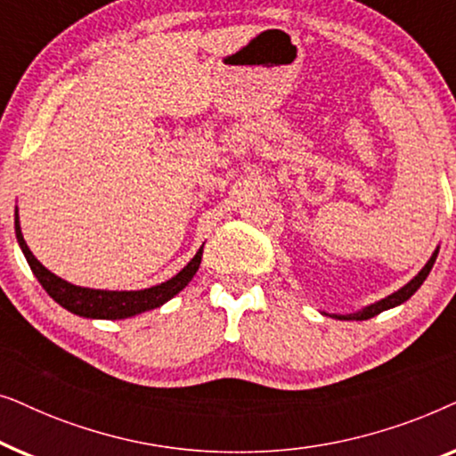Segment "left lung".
I'll return each instance as SVG.
<instances>
[{
	"label": "left lung",
	"mask_w": 456,
	"mask_h": 456,
	"mask_svg": "<svg viewBox=\"0 0 456 456\" xmlns=\"http://www.w3.org/2000/svg\"><path fill=\"white\" fill-rule=\"evenodd\" d=\"M436 257H438V251H434V255H432V257H429L428 264L423 265V270H421L419 273H417V276H415L413 280H411V282H409L407 286H403L401 290L392 292L390 297H386V298H382V301L370 305V307H365L363 311H357V314L338 315V320H357V322H361V320H370V317H376L378 314H382V311H386V309H392V307H396V305L404 303V301H407V298H411V297L415 295L417 289H419V286L423 284V280L428 278V273L432 272Z\"/></svg>",
	"instance_id": "obj_1"
}]
</instances>
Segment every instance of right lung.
I'll return each mask as SVG.
<instances>
[{
	"label": "right lung",
	"instance_id": "right-lung-1",
	"mask_svg": "<svg viewBox=\"0 0 456 456\" xmlns=\"http://www.w3.org/2000/svg\"><path fill=\"white\" fill-rule=\"evenodd\" d=\"M16 239L18 245H20L24 257H27L30 270L39 280L43 289L49 297L53 298L55 303H60L61 307L70 311V314H77L80 317H91V320H124V317H133L136 314H142V311L155 309L166 301H170L174 295H178L180 290L184 289L186 284L191 282L192 276H195L199 265H201L203 257V247L199 248L195 257H192L189 264L183 267V272H178L176 276L167 280L164 284L151 286V289L145 290H93V289H83V286H74L66 280H61L47 270L45 265H41L39 261L27 242L22 239L20 224H18V214H16Z\"/></svg>",
	"mask_w": 456,
	"mask_h": 456
}]
</instances>
